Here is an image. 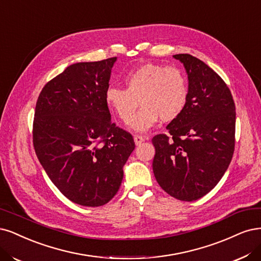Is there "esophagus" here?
Segmentation results:
<instances>
[{"mask_svg": "<svg viewBox=\"0 0 261 261\" xmlns=\"http://www.w3.org/2000/svg\"><path fill=\"white\" fill-rule=\"evenodd\" d=\"M134 140H135V143H136V145H140L142 141H145V137L140 136V135H135Z\"/></svg>", "mask_w": 261, "mask_h": 261, "instance_id": "esophagus-1", "label": "esophagus"}]
</instances>
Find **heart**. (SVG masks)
<instances>
[{
	"instance_id": "b5f03b06",
	"label": "heart",
	"mask_w": 261,
	"mask_h": 261,
	"mask_svg": "<svg viewBox=\"0 0 261 261\" xmlns=\"http://www.w3.org/2000/svg\"><path fill=\"white\" fill-rule=\"evenodd\" d=\"M125 88L109 86L105 93L108 107L124 122L129 123L138 105L142 108L132 127L146 132L158 123L176 120L187 106L189 82L180 68L147 62L123 76Z\"/></svg>"
}]
</instances>
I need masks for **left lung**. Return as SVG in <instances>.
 Masks as SVG:
<instances>
[{"label":"left lung","instance_id":"1","mask_svg":"<svg viewBox=\"0 0 261 261\" xmlns=\"http://www.w3.org/2000/svg\"><path fill=\"white\" fill-rule=\"evenodd\" d=\"M188 73L184 112L152 138L153 174L163 190L191 202L207 194L226 173L236 146V105L226 82L202 60L178 54Z\"/></svg>","mask_w":261,"mask_h":261}]
</instances>
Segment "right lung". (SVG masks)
Listing matches in <instances>:
<instances>
[{
    "instance_id": "1",
    "label": "right lung",
    "mask_w": 261,
    "mask_h": 261,
    "mask_svg": "<svg viewBox=\"0 0 261 261\" xmlns=\"http://www.w3.org/2000/svg\"><path fill=\"white\" fill-rule=\"evenodd\" d=\"M116 57L69 66L44 85L35 106V153L58 190L97 207L119 191L135 149L132 134L111 121L105 93Z\"/></svg>"
}]
</instances>
